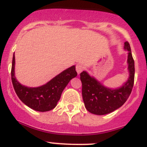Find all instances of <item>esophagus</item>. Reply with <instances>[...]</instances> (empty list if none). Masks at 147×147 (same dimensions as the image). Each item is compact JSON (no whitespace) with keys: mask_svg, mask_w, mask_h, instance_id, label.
Here are the masks:
<instances>
[{"mask_svg":"<svg viewBox=\"0 0 147 147\" xmlns=\"http://www.w3.org/2000/svg\"><path fill=\"white\" fill-rule=\"evenodd\" d=\"M76 72H77L78 74H80L82 72L83 70H84V67H83L82 65L78 64V65H76Z\"/></svg>","mask_w":147,"mask_h":147,"instance_id":"obj_1","label":"esophagus"}]
</instances>
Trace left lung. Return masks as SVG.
Here are the masks:
<instances>
[{
	"mask_svg": "<svg viewBox=\"0 0 147 147\" xmlns=\"http://www.w3.org/2000/svg\"><path fill=\"white\" fill-rule=\"evenodd\" d=\"M124 49L127 51V81L120 87L111 88L103 85L100 82L87 71L80 74L82 83V98L84 106L89 112L96 115L109 114L120 108L127 100L134 83L135 65L128 42H125Z\"/></svg>",
	"mask_w": 147,
	"mask_h": 147,
	"instance_id": "left-lung-1",
	"label": "left lung"
}]
</instances>
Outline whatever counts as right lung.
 Masks as SVG:
<instances>
[{"label":"right lung","instance_id":"1","mask_svg":"<svg viewBox=\"0 0 147 147\" xmlns=\"http://www.w3.org/2000/svg\"><path fill=\"white\" fill-rule=\"evenodd\" d=\"M77 76L76 66L72 65L64 70L45 84L30 87L20 84L15 76V56L13 55L11 81L17 96L21 101L37 111H48L57 106L63 90L70 81Z\"/></svg>","mask_w":147,"mask_h":147}]
</instances>
